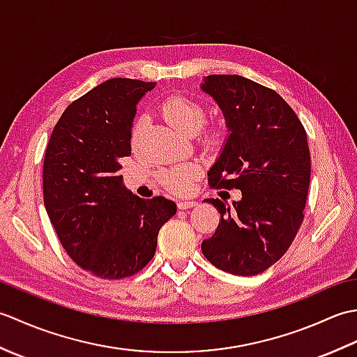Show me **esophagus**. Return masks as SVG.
I'll return each instance as SVG.
<instances>
[{"label":"esophagus","instance_id":"obj_1","mask_svg":"<svg viewBox=\"0 0 357 357\" xmlns=\"http://www.w3.org/2000/svg\"><path fill=\"white\" fill-rule=\"evenodd\" d=\"M196 201H193V199H185V201H179L178 202V208L179 210H187V208H190V207H195L196 206Z\"/></svg>","mask_w":357,"mask_h":357}]
</instances>
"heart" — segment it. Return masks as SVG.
Segmentation results:
<instances>
[{
  "mask_svg": "<svg viewBox=\"0 0 357 357\" xmlns=\"http://www.w3.org/2000/svg\"><path fill=\"white\" fill-rule=\"evenodd\" d=\"M161 112L169 123L185 135H196L206 124L207 109L201 101L183 93H174L167 96L161 102ZM146 126V118L139 116L135 121L130 130V144L136 147L139 142L141 133ZM225 135V127L221 123L210 124L202 132L201 141L204 146H216L222 141ZM199 167L196 164H176L172 167H164L158 172V183L165 190L172 193H187L192 188L193 181L198 178Z\"/></svg>",
  "mask_w": 357,
  "mask_h": 357,
  "instance_id": "obj_1",
  "label": "heart"
}]
</instances>
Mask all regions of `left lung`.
I'll return each mask as SVG.
<instances>
[{
  "label": "left lung",
  "instance_id": "8db88e82",
  "mask_svg": "<svg viewBox=\"0 0 357 357\" xmlns=\"http://www.w3.org/2000/svg\"><path fill=\"white\" fill-rule=\"evenodd\" d=\"M201 89L215 98L230 130L208 185L242 193L234 210L208 199L221 219L202 253L230 275H259L285 255L304 221L312 173L307 132L282 96L252 79L210 75Z\"/></svg>",
  "mask_w": 357,
  "mask_h": 357
}]
</instances>
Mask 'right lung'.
Wrapping results in <instances>:
<instances>
[{"label":"right lung","mask_w":357,"mask_h":357,"mask_svg":"<svg viewBox=\"0 0 357 357\" xmlns=\"http://www.w3.org/2000/svg\"><path fill=\"white\" fill-rule=\"evenodd\" d=\"M155 82L112 78L75 100L53 128L43 165L44 206L58 239L101 279L136 275L155 256L176 204L126 190L119 158L130 156L136 104Z\"/></svg>","instance_id":"right-lung-1"}]
</instances>
